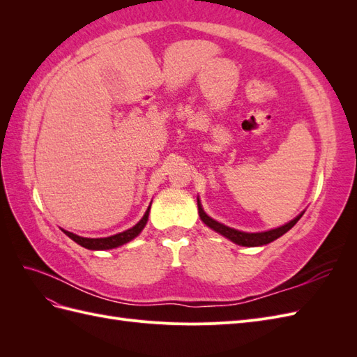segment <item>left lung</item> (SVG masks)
I'll return each mask as SVG.
<instances>
[{"mask_svg": "<svg viewBox=\"0 0 357 357\" xmlns=\"http://www.w3.org/2000/svg\"><path fill=\"white\" fill-rule=\"evenodd\" d=\"M197 199H198V213H199L201 220L205 225H207L208 228H211L213 231L223 235L225 238H228L232 243L243 245V247H259V245H265V244L273 243L274 240H277L282 235H284L289 229L294 228L296 222L302 218V214L305 213V211H302L301 214L296 215L294 220L284 223L283 226H278V228H275V229H269V231H264V232H243V231H238V229L229 228V226H226V225H223L218 220L211 219L210 215L204 211L199 198H197Z\"/></svg>", "mask_w": 357, "mask_h": 357, "instance_id": "obj_1", "label": "left lung"}]
</instances>
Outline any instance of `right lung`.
Instances as JSON below:
<instances>
[{
	"label": "right lung",
	"instance_id": "add662e5",
	"mask_svg": "<svg viewBox=\"0 0 357 357\" xmlns=\"http://www.w3.org/2000/svg\"><path fill=\"white\" fill-rule=\"evenodd\" d=\"M150 205H152V202H150ZM150 205L147 207L144 215L142 218V220H139L137 225H134L132 228H129L123 232H119L116 235H112V236H105V238H86V236H80V235H75L73 232H68L66 229H62V232L66 234L67 236H70V238L73 241L77 243L79 245L84 247V248H89V250H110V248H116L119 245H123L129 241H132L135 236H138L139 234H142V231L144 229V226L149 220V213H150Z\"/></svg>",
	"mask_w": 357,
	"mask_h": 357
}]
</instances>
